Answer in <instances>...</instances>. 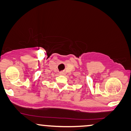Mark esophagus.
Returning a JSON list of instances; mask_svg holds the SVG:
<instances>
[{"mask_svg": "<svg viewBox=\"0 0 131 131\" xmlns=\"http://www.w3.org/2000/svg\"><path fill=\"white\" fill-rule=\"evenodd\" d=\"M59 74L61 75H64L65 74V72L64 71H61V72H59Z\"/></svg>", "mask_w": 131, "mask_h": 131, "instance_id": "1", "label": "esophagus"}]
</instances>
